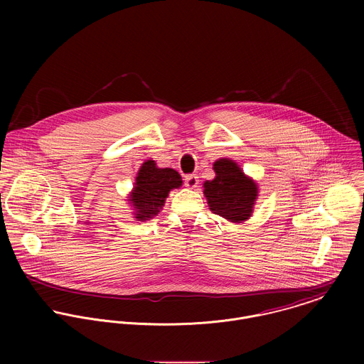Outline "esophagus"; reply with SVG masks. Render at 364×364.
Listing matches in <instances>:
<instances>
[{
	"mask_svg": "<svg viewBox=\"0 0 364 364\" xmlns=\"http://www.w3.org/2000/svg\"><path fill=\"white\" fill-rule=\"evenodd\" d=\"M185 185L188 189H195L199 185V178L196 175H188L185 178Z\"/></svg>",
	"mask_w": 364,
	"mask_h": 364,
	"instance_id": "34e87169",
	"label": "esophagus"
}]
</instances>
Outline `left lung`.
<instances>
[{"mask_svg":"<svg viewBox=\"0 0 364 364\" xmlns=\"http://www.w3.org/2000/svg\"><path fill=\"white\" fill-rule=\"evenodd\" d=\"M214 179L203 183V193L210 210L231 223H244L252 217L258 199V183L244 173L241 166L230 158H220L213 164Z\"/></svg>","mask_w":364,"mask_h":364,"instance_id":"left-lung-1","label":"left lung"}]
</instances>
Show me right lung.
Returning <instances> with one entry per match:
<instances>
[{"mask_svg":"<svg viewBox=\"0 0 364 364\" xmlns=\"http://www.w3.org/2000/svg\"><path fill=\"white\" fill-rule=\"evenodd\" d=\"M182 186L181 175L172 168H158L154 159H146L136 176L134 186L127 198L137 221L154 218L162 210L172 189Z\"/></svg>","mask_w":364,"mask_h":364,"instance_id":"right-lung-1","label":"right lung"}]
</instances>
